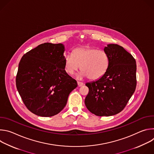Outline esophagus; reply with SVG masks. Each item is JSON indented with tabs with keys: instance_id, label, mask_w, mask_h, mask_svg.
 <instances>
[{
	"instance_id": "1",
	"label": "esophagus",
	"mask_w": 154,
	"mask_h": 154,
	"mask_svg": "<svg viewBox=\"0 0 154 154\" xmlns=\"http://www.w3.org/2000/svg\"><path fill=\"white\" fill-rule=\"evenodd\" d=\"M77 85L79 87H80V86H82L83 85V83L82 82H77Z\"/></svg>"
}]
</instances>
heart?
<instances>
[{
  "label": "heart",
  "mask_w": 154,
  "mask_h": 154,
  "mask_svg": "<svg viewBox=\"0 0 154 154\" xmlns=\"http://www.w3.org/2000/svg\"><path fill=\"white\" fill-rule=\"evenodd\" d=\"M64 70L68 74L72 75L80 66L81 72L79 77H88L95 80L101 78L106 72L109 66L108 54L102 50L91 48H79L72 55L64 57Z\"/></svg>",
  "instance_id": "1"
}]
</instances>
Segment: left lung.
<instances>
[{"instance_id":"1","label":"left lung","mask_w":154,"mask_h":154,"mask_svg":"<svg viewBox=\"0 0 154 154\" xmlns=\"http://www.w3.org/2000/svg\"><path fill=\"white\" fill-rule=\"evenodd\" d=\"M104 51L109 57L105 74L96 81L86 83L89 93L85 99L88 110L99 116L120 113L134 93L137 86L135 58L122 46L108 45Z\"/></svg>"}]
</instances>
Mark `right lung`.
Instances as JSON below:
<instances>
[{"mask_svg":"<svg viewBox=\"0 0 154 154\" xmlns=\"http://www.w3.org/2000/svg\"><path fill=\"white\" fill-rule=\"evenodd\" d=\"M63 44L46 42L22 57L16 78L17 90L32 113L42 117L59 113L77 81L64 70Z\"/></svg>","mask_w":154,"mask_h":154,"instance_id":"add662e5","label":"right lung"}]
</instances>
